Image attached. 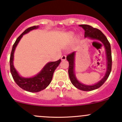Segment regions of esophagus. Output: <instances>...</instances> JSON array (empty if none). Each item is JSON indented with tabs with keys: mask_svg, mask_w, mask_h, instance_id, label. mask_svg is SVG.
<instances>
[{
	"mask_svg": "<svg viewBox=\"0 0 122 122\" xmlns=\"http://www.w3.org/2000/svg\"><path fill=\"white\" fill-rule=\"evenodd\" d=\"M66 57H67V56H66V55H62V56H61V60H62V61H64V60H66Z\"/></svg>",
	"mask_w": 122,
	"mask_h": 122,
	"instance_id": "obj_1",
	"label": "esophagus"
}]
</instances>
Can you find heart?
Here are the masks:
<instances>
[{"label": "heart", "mask_w": 122, "mask_h": 122, "mask_svg": "<svg viewBox=\"0 0 122 122\" xmlns=\"http://www.w3.org/2000/svg\"><path fill=\"white\" fill-rule=\"evenodd\" d=\"M68 35L70 36H74V33H72V32H70L68 34Z\"/></svg>", "instance_id": "b5f03b06"}]
</instances>
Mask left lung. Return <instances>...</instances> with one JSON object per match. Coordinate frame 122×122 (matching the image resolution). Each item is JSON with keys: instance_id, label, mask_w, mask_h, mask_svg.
<instances>
[{"instance_id": "obj_1", "label": "left lung", "mask_w": 122, "mask_h": 122, "mask_svg": "<svg viewBox=\"0 0 122 122\" xmlns=\"http://www.w3.org/2000/svg\"><path fill=\"white\" fill-rule=\"evenodd\" d=\"M80 26L82 27L84 29V37L88 38L90 39H93L94 41H100L103 45L104 46L106 50V59H107V70L106 72L105 76L103 78L99 81L96 84L93 85H86L80 83L76 78L74 72L75 67V53L73 52L69 55H67V60L69 62V68H68V74L70 79L71 80V83L78 89L81 90L83 91H92L94 90L97 89L100 87L106 81L110 75V72L112 70V52L111 47L109 42L108 41L105 35L102 33L101 30L97 28H93L90 25H80ZM96 42L94 41L93 42L95 43Z\"/></svg>"}]
</instances>
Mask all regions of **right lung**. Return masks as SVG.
I'll use <instances>...</instances> for the list:
<instances>
[{"instance_id": "obj_1", "label": "right lung", "mask_w": 122, "mask_h": 122, "mask_svg": "<svg viewBox=\"0 0 122 122\" xmlns=\"http://www.w3.org/2000/svg\"><path fill=\"white\" fill-rule=\"evenodd\" d=\"M38 28L39 26H34L28 28L17 38L13 45L10 57V69L14 81L20 88L24 90L32 93L41 92L49 86L52 80L54 71L61 62V60L54 62H48L38 74L29 78H25L19 76L16 69L13 66V58H14L13 54L18 43L20 41V39L22 38L23 35L27 34L30 30L37 29Z\"/></svg>"}]
</instances>
